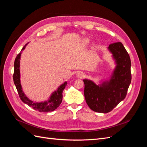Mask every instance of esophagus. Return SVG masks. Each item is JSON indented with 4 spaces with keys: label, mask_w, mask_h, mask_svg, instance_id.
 Masks as SVG:
<instances>
[{
    "label": "esophagus",
    "mask_w": 147,
    "mask_h": 147,
    "mask_svg": "<svg viewBox=\"0 0 147 147\" xmlns=\"http://www.w3.org/2000/svg\"><path fill=\"white\" fill-rule=\"evenodd\" d=\"M77 76L79 78H83L84 77V74L82 72H78L77 73Z\"/></svg>",
    "instance_id": "esophagus-1"
}]
</instances>
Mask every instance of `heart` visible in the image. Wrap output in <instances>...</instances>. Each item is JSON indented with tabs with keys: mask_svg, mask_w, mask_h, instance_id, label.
Wrapping results in <instances>:
<instances>
[{
	"mask_svg": "<svg viewBox=\"0 0 147 147\" xmlns=\"http://www.w3.org/2000/svg\"><path fill=\"white\" fill-rule=\"evenodd\" d=\"M82 44H83V45L84 46H86V45H88V44L89 43H90V40H89V39L87 38H83V39L82 40Z\"/></svg>",
	"mask_w": 147,
	"mask_h": 147,
	"instance_id": "b5f03b06",
	"label": "heart"
}]
</instances>
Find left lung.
I'll return each mask as SVG.
<instances>
[{
  "mask_svg": "<svg viewBox=\"0 0 147 147\" xmlns=\"http://www.w3.org/2000/svg\"><path fill=\"white\" fill-rule=\"evenodd\" d=\"M109 50L117 63L110 80L96 85L91 80H83L84 95L89 107L104 113L111 112L125 98L132 78L131 59L122 43L110 44Z\"/></svg>",
  "mask_w": 147,
  "mask_h": 147,
  "instance_id": "8db88e82",
  "label": "left lung"
}]
</instances>
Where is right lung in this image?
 I'll return each instance as SVG.
<instances>
[{
    "label": "right lung",
    "mask_w": 147,
    "mask_h": 147,
    "mask_svg": "<svg viewBox=\"0 0 147 147\" xmlns=\"http://www.w3.org/2000/svg\"><path fill=\"white\" fill-rule=\"evenodd\" d=\"M27 45V44H26ZM22 48L23 50L26 47V45ZM21 56V53H19L16 57L15 63H14V73H13V82L16 86V90L18 92V94L21 100L24 103L31 107L32 109L38 110L40 112H52V111L56 109L60 105L63 100V91L64 90L65 86L67 85V82H64V84L57 88V90L55 91L51 94L50 98L48 101L43 102H34L32 100L28 99L22 90L21 85L20 83V59Z\"/></svg>",
    "instance_id": "obj_1"
}]
</instances>
